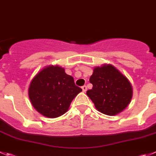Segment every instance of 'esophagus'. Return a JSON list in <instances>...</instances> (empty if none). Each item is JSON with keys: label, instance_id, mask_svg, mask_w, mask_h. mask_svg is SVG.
Returning <instances> with one entry per match:
<instances>
[{"label": "esophagus", "instance_id": "34e87169", "mask_svg": "<svg viewBox=\"0 0 156 156\" xmlns=\"http://www.w3.org/2000/svg\"><path fill=\"white\" fill-rule=\"evenodd\" d=\"M82 90H83V92H84V93H85V92L87 90V86H85V85L83 86V87H82Z\"/></svg>", "mask_w": 156, "mask_h": 156}]
</instances>
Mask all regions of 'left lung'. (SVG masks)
Wrapping results in <instances>:
<instances>
[{
  "mask_svg": "<svg viewBox=\"0 0 156 156\" xmlns=\"http://www.w3.org/2000/svg\"><path fill=\"white\" fill-rule=\"evenodd\" d=\"M92 90H87L96 109L108 115H115L124 110L133 98L129 80L111 64L96 66L90 78Z\"/></svg>",
  "mask_w": 156,
  "mask_h": 156,
  "instance_id": "8db88e82",
  "label": "left lung"
}]
</instances>
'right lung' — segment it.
Returning <instances> with one entry per match:
<instances>
[{
    "label": "right lung",
    "mask_w": 156,
    "mask_h": 156,
    "mask_svg": "<svg viewBox=\"0 0 156 156\" xmlns=\"http://www.w3.org/2000/svg\"><path fill=\"white\" fill-rule=\"evenodd\" d=\"M82 91L64 68L50 65L37 73L30 81L28 96L31 104L41 115L57 118L69 109L71 102Z\"/></svg>",
    "instance_id": "1"
}]
</instances>
